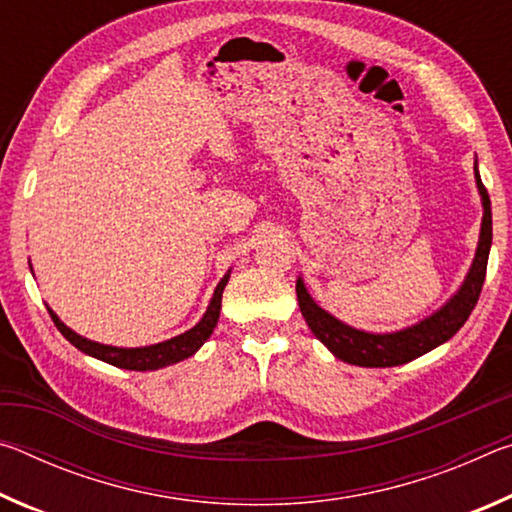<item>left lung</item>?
I'll use <instances>...</instances> for the list:
<instances>
[{
	"label": "left lung",
	"mask_w": 512,
	"mask_h": 512,
	"mask_svg": "<svg viewBox=\"0 0 512 512\" xmlns=\"http://www.w3.org/2000/svg\"><path fill=\"white\" fill-rule=\"evenodd\" d=\"M476 185H479V192L483 198V223L479 248H476L472 268L456 296L449 300L443 309L436 311V314L422 320V323L393 334L359 332V329L343 325L341 320H336L334 316H329L325 309H320L316 302L311 300L302 280H298L296 293L302 316H305L307 325L311 332H314L316 339L320 343H325L327 350L332 352L334 357L363 368L402 366V363L418 359L429 350L438 348L440 343L449 341L458 329L465 325V320L470 318L472 309L476 307V302H479L485 282V271H488V255L492 244L490 196L488 189L481 183L479 169H476Z\"/></svg>",
	"instance_id": "1"
}]
</instances>
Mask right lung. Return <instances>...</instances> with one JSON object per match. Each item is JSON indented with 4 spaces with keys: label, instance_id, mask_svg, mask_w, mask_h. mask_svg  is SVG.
<instances>
[{
    "label": "right lung",
    "instance_id": "add662e5",
    "mask_svg": "<svg viewBox=\"0 0 512 512\" xmlns=\"http://www.w3.org/2000/svg\"><path fill=\"white\" fill-rule=\"evenodd\" d=\"M228 277L230 275H225L219 282V287H216L214 298L210 302V307H207L205 316L201 318V323L189 329V332L176 336V339L164 341L158 345H149V348H112V345L94 343V341L83 339V336H79L67 325L60 323L58 316L51 309H49V316L58 327V332L63 334L74 348L90 354L94 359H101L110 363V366H117L124 370H158L164 366H171V363H178L187 357H192V354L201 348L207 339H210V334L216 327V320H219V314H221V296H223L225 284H228Z\"/></svg>",
    "mask_w": 512,
    "mask_h": 512
}]
</instances>
